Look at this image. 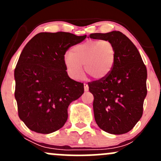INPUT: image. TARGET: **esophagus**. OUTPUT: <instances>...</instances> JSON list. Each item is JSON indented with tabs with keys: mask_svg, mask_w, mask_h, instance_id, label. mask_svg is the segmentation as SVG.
Returning a JSON list of instances; mask_svg holds the SVG:
<instances>
[{
	"mask_svg": "<svg viewBox=\"0 0 161 161\" xmlns=\"http://www.w3.org/2000/svg\"><path fill=\"white\" fill-rule=\"evenodd\" d=\"M84 90L86 92H88V86L87 84H86V83H85V84H84Z\"/></svg>",
	"mask_w": 161,
	"mask_h": 161,
	"instance_id": "obj_1",
	"label": "esophagus"
}]
</instances>
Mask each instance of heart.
Here are the masks:
<instances>
[{"label":"heart","mask_w":161,"mask_h":161,"mask_svg":"<svg viewBox=\"0 0 161 161\" xmlns=\"http://www.w3.org/2000/svg\"><path fill=\"white\" fill-rule=\"evenodd\" d=\"M116 50L108 40H88L73 47L66 52L64 64L67 74L73 79H79L82 75V66L92 77L105 78L114 68Z\"/></svg>","instance_id":"obj_1"}]
</instances>
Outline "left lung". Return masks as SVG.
<instances>
[{
  "label": "left lung",
  "mask_w": 161,
  "mask_h": 161,
  "mask_svg": "<svg viewBox=\"0 0 161 161\" xmlns=\"http://www.w3.org/2000/svg\"><path fill=\"white\" fill-rule=\"evenodd\" d=\"M89 37L110 41L116 50L115 63L110 74L88 83L89 92L94 96L96 123L108 133H126L143 114L147 95L146 66L137 47L119 31L92 33Z\"/></svg>",
  "instance_id": "1"
}]
</instances>
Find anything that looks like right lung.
I'll list each match as a JSON object with an SVG mask.
<instances>
[{"label": "right lung", "instance_id": "add662e5", "mask_svg": "<svg viewBox=\"0 0 161 161\" xmlns=\"http://www.w3.org/2000/svg\"><path fill=\"white\" fill-rule=\"evenodd\" d=\"M86 38L40 32L24 47L14 70L15 98L19 119L32 131L49 134L62 128L69 104L84 92L83 83L68 75L64 57Z\"/></svg>", "mask_w": 161, "mask_h": 161}]
</instances>
